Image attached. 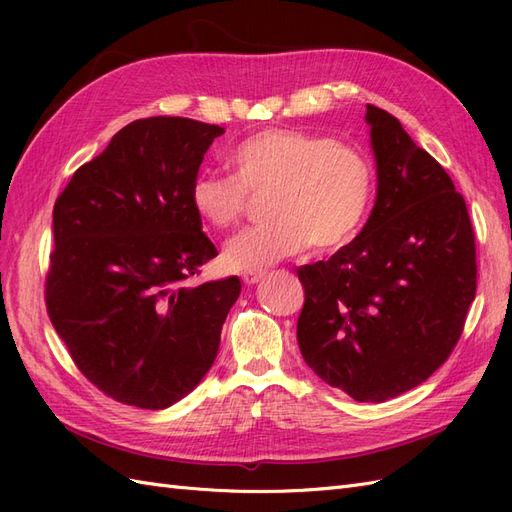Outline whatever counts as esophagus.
<instances>
[{"instance_id":"esophagus-1","label":"esophagus","mask_w":512,"mask_h":512,"mask_svg":"<svg viewBox=\"0 0 512 512\" xmlns=\"http://www.w3.org/2000/svg\"><path fill=\"white\" fill-rule=\"evenodd\" d=\"M241 280H243L245 286H254V284H258V282L262 280V273H258V271H247V273L241 275Z\"/></svg>"}]
</instances>
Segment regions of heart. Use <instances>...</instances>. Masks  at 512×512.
Wrapping results in <instances>:
<instances>
[{"instance_id": "obj_1", "label": "heart", "mask_w": 512, "mask_h": 512, "mask_svg": "<svg viewBox=\"0 0 512 512\" xmlns=\"http://www.w3.org/2000/svg\"><path fill=\"white\" fill-rule=\"evenodd\" d=\"M232 175L200 170L190 183V205L205 224L226 230L245 211L247 194H265L262 226L245 228L224 245L235 271H258L301 254L350 245L374 203V166L361 149L305 130L269 128L228 151Z\"/></svg>"}]
</instances>
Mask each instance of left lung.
<instances>
[{
    "label": "left lung",
    "mask_w": 512,
    "mask_h": 512,
    "mask_svg": "<svg viewBox=\"0 0 512 512\" xmlns=\"http://www.w3.org/2000/svg\"><path fill=\"white\" fill-rule=\"evenodd\" d=\"M378 194L361 235L299 267L305 363L356 401L425 382L459 342L476 294V245L453 179L401 123L367 104Z\"/></svg>",
    "instance_id": "obj_1"
}]
</instances>
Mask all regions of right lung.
<instances>
[{"mask_svg": "<svg viewBox=\"0 0 512 512\" xmlns=\"http://www.w3.org/2000/svg\"><path fill=\"white\" fill-rule=\"evenodd\" d=\"M222 134L185 117L136 119L55 200L46 312L83 376L121 404L173 406L218 356L239 277L185 280L218 256L190 183Z\"/></svg>", "mask_w": 512, "mask_h": 512, "instance_id": "add662e5", "label": "right lung"}]
</instances>
